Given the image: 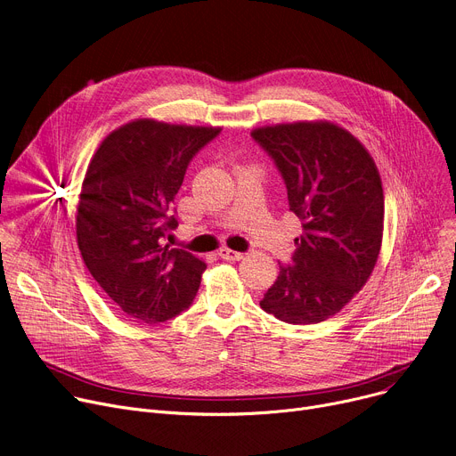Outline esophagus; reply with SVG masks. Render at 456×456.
<instances>
[{"label": "esophagus", "instance_id": "34e87169", "mask_svg": "<svg viewBox=\"0 0 456 456\" xmlns=\"http://www.w3.org/2000/svg\"><path fill=\"white\" fill-rule=\"evenodd\" d=\"M219 256L223 259H228V262H240V259H243V252H237V250H232L226 247L219 250Z\"/></svg>", "mask_w": 456, "mask_h": 456}]
</instances>
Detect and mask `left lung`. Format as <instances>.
<instances>
[{
    "label": "left lung",
    "mask_w": 456,
    "mask_h": 456,
    "mask_svg": "<svg viewBox=\"0 0 456 456\" xmlns=\"http://www.w3.org/2000/svg\"><path fill=\"white\" fill-rule=\"evenodd\" d=\"M252 139L273 158L300 223L289 265L259 300L291 324L336 315L371 276L382 245L384 192L365 146L338 124L293 122L256 127Z\"/></svg>",
    "instance_id": "1"
}]
</instances>
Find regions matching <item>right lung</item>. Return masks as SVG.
I'll list each match as a JSON object with an SVG mask.
<instances>
[{
    "label": "right lung",
    "mask_w": 456,
    "mask_h": 456,
    "mask_svg": "<svg viewBox=\"0 0 456 456\" xmlns=\"http://www.w3.org/2000/svg\"><path fill=\"white\" fill-rule=\"evenodd\" d=\"M221 127L139 118L107 135L81 185L76 235L83 262L115 305L146 324L187 310L206 264L165 245L185 170Z\"/></svg>",
    "instance_id": "obj_1"
}]
</instances>
